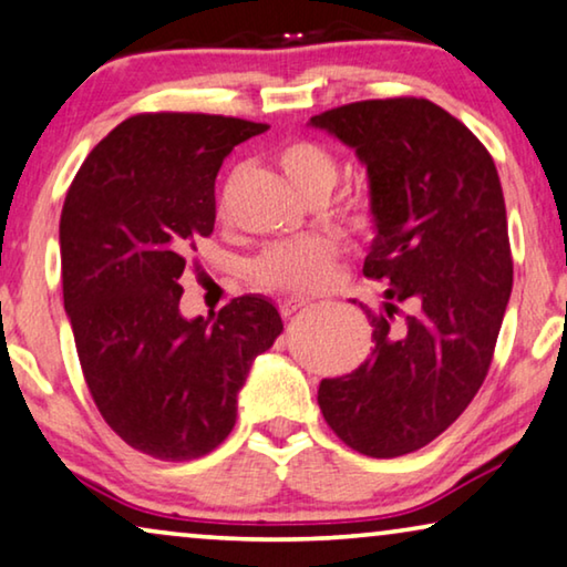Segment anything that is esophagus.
I'll use <instances>...</instances> for the list:
<instances>
[{
    "label": "esophagus",
    "mask_w": 567,
    "mask_h": 567,
    "mask_svg": "<svg viewBox=\"0 0 567 567\" xmlns=\"http://www.w3.org/2000/svg\"><path fill=\"white\" fill-rule=\"evenodd\" d=\"M306 306H310V300H306V298H285L280 302V312H282L285 318H290V316H295V312L302 310Z\"/></svg>",
    "instance_id": "1"
}]
</instances>
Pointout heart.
I'll list each match as a JSON object with an SVG mask.
<instances>
[{
  "label": "heart",
  "mask_w": 567,
  "mask_h": 567,
  "mask_svg": "<svg viewBox=\"0 0 567 567\" xmlns=\"http://www.w3.org/2000/svg\"><path fill=\"white\" fill-rule=\"evenodd\" d=\"M277 165L295 190L306 200L328 198L338 181L336 157L312 140H292L277 152ZM343 216L353 229L367 231L374 224V208L367 193L343 203ZM338 244L326 236L280 241L267 247L251 261L255 282L277 292H312L326 287L338 265Z\"/></svg>",
  "instance_id": "heart-1"
}]
</instances>
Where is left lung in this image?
Listing matches in <instances>:
<instances>
[{"mask_svg":"<svg viewBox=\"0 0 567 567\" xmlns=\"http://www.w3.org/2000/svg\"><path fill=\"white\" fill-rule=\"evenodd\" d=\"M310 126L367 165L377 236L364 275L386 287L384 310L361 306L371 357L323 379L318 404L353 451L396 458L451 427L492 367L512 295L499 173L476 134L427 99L357 101Z\"/></svg>","mask_w":567,"mask_h":567,"instance_id":"1","label":"left lung"}]
</instances>
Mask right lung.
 Returning <instances> with one entry per match:
<instances>
[{
  "mask_svg": "<svg viewBox=\"0 0 567 567\" xmlns=\"http://www.w3.org/2000/svg\"><path fill=\"white\" fill-rule=\"evenodd\" d=\"M267 124L137 114L75 173L61 214L63 306L101 417L134 451L193 461L226 441L236 394L282 333L272 302L241 295L183 318L185 251L210 236L226 155Z\"/></svg>",
  "mask_w": 567,
  "mask_h": 567,
  "instance_id": "right-lung-1",
  "label": "right lung"
}]
</instances>
